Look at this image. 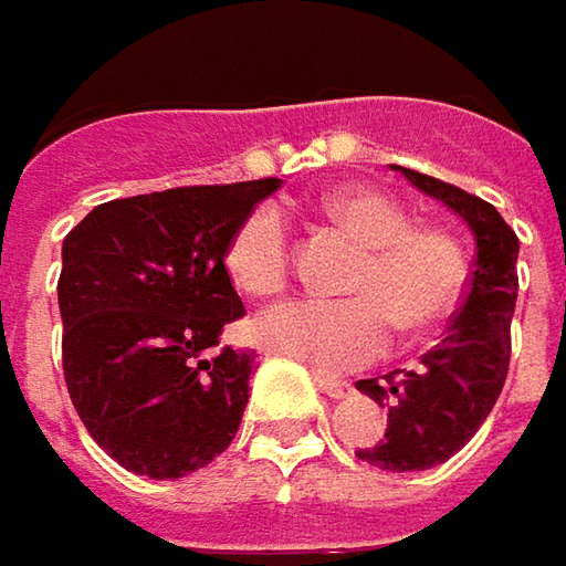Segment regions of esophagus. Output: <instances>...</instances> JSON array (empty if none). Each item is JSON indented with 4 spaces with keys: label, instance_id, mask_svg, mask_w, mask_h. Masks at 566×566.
I'll return each mask as SVG.
<instances>
[{
    "label": "esophagus",
    "instance_id": "esophagus-1",
    "mask_svg": "<svg viewBox=\"0 0 566 566\" xmlns=\"http://www.w3.org/2000/svg\"><path fill=\"white\" fill-rule=\"evenodd\" d=\"M316 386L326 392V396H332V399H348L352 392H355V386L348 380H338V377H326V374H319L316 377Z\"/></svg>",
    "mask_w": 566,
    "mask_h": 566
}]
</instances>
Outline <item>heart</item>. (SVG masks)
<instances>
[{
  "instance_id": "b5f03b06",
  "label": "heart",
  "mask_w": 566,
  "mask_h": 566,
  "mask_svg": "<svg viewBox=\"0 0 566 566\" xmlns=\"http://www.w3.org/2000/svg\"><path fill=\"white\" fill-rule=\"evenodd\" d=\"M335 224L364 243L345 291L348 297H294L265 310L256 338L316 370H355L380 357L392 342V323L408 335L443 326L469 284L465 253L447 228L411 224L402 202L370 186H345L323 199ZM224 272L250 297L279 294L291 272V234L275 206H256L240 218L224 247Z\"/></svg>"
}]
</instances>
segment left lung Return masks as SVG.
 <instances>
[{
	"label": "left lung",
	"mask_w": 566,
	"mask_h": 566,
	"mask_svg": "<svg viewBox=\"0 0 566 566\" xmlns=\"http://www.w3.org/2000/svg\"><path fill=\"white\" fill-rule=\"evenodd\" d=\"M399 170L418 189L462 214L475 234V262L465 297L443 342L430 348L415 370H392L382 380H357L360 392L389 411L380 443L360 447L357 459L389 472H418L459 453L479 433L504 389L510 319L520 287V237L491 202L428 174L408 167Z\"/></svg>",
	"instance_id": "obj_1"
}]
</instances>
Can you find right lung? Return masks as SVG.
Masks as SVG:
<instances>
[{"mask_svg":"<svg viewBox=\"0 0 566 566\" xmlns=\"http://www.w3.org/2000/svg\"><path fill=\"white\" fill-rule=\"evenodd\" d=\"M279 186L265 177L113 199L62 240V374L87 433L123 469L184 479L237 437L253 355L218 345L247 316L224 247Z\"/></svg>","mask_w":566,"mask_h":566,"instance_id":"add662e5","label":"right lung"}]
</instances>
